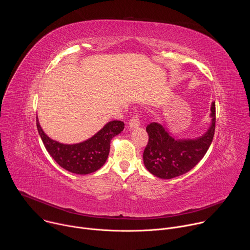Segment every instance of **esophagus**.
<instances>
[{
  "label": "esophagus",
  "mask_w": 250,
  "mask_h": 250,
  "mask_svg": "<svg viewBox=\"0 0 250 250\" xmlns=\"http://www.w3.org/2000/svg\"><path fill=\"white\" fill-rule=\"evenodd\" d=\"M140 125V120H139V117L134 115L128 122V129L131 130V129H134V128H137Z\"/></svg>",
  "instance_id": "esophagus-1"
}]
</instances>
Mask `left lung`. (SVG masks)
Listing matches in <instances>:
<instances>
[{"label":"left lung","instance_id":"8db88e82","mask_svg":"<svg viewBox=\"0 0 250 250\" xmlns=\"http://www.w3.org/2000/svg\"><path fill=\"white\" fill-rule=\"evenodd\" d=\"M211 123L208 129L200 137L177 139L158 123L146 126L148 144L144 151L146 169L161 179L181 176L193 167L207 153L216 128V104L210 106Z\"/></svg>","mask_w":250,"mask_h":250}]
</instances>
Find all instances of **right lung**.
<instances>
[{
    "label": "right lung",
    "mask_w": 250,
    "mask_h": 250,
    "mask_svg": "<svg viewBox=\"0 0 250 250\" xmlns=\"http://www.w3.org/2000/svg\"><path fill=\"white\" fill-rule=\"evenodd\" d=\"M37 126L46 150L58 165L69 172L86 175L97 171L105 163L111 140L124 130L125 124L121 121L109 122L95 135L75 145L60 144L48 137L38 119Z\"/></svg>",
    "instance_id": "right-lung-1"
}]
</instances>
